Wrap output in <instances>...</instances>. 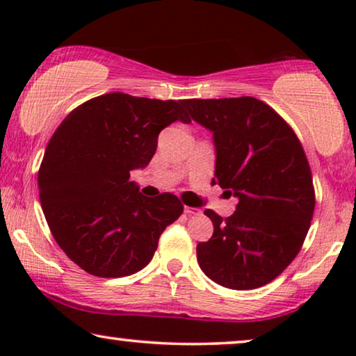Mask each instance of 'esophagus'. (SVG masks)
<instances>
[{
    "mask_svg": "<svg viewBox=\"0 0 356 356\" xmlns=\"http://www.w3.org/2000/svg\"><path fill=\"white\" fill-rule=\"evenodd\" d=\"M184 213L186 216H201V209H196V207H184Z\"/></svg>",
    "mask_w": 356,
    "mask_h": 356,
    "instance_id": "34e87169",
    "label": "esophagus"
}]
</instances>
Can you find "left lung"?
Returning a JSON list of instances; mask_svg holds the SVG:
<instances>
[{
    "label": "left lung",
    "instance_id": "obj_1",
    "mask_svg": "<svg viewBox=\"0 0 356 356\" xmlns=\"http://www.w3.org/2000/svg\"><path fill=\"white\" fill-rule=\"evenodd\" d=\"M184 105L213 133L212 184L238 197L227 218L204 211L213 235L196 248L199 267L225 289H259L291 264L313 220L316 194L303 145L291 126L254 97L188 99Z\"/></svg>",
    "mask_w": 356,
    "mask_h": 356
}]
</instances>
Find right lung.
Here are the masks:
<instances>
[{
  "mask_svg": "<svg viewBox=\"0 0 356 356\" xmlns=\"http://www.w3.org/2000/svg\"><path fill=\"white\" fill-rule=\"evenodd\" d=\"M183 105L111 92L77 106L53 133L38 168L42 209L58 246L87 274H136L183 213L175 194L145 197L129 181L154 157L160 131L191 121Z\"/></svg>",
  "mask_w": 356,
  "mask_h": 356,
  "instance_id": "right-lung-1",
  "label": "right lung"
}]
</instances>
